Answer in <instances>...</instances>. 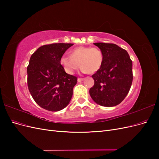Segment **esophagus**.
I'll return each instance as SVG.
<instances>
[{
  "instance_id": "obj_1",
  "label": "esophagus",
  "mask_w": 159,
  "mask_h": 159,
  "mask_svg": "<svg viewBox=\"0 0 159 159\" xmlns=\"http://www.w3.org/2000/svg\"><path fill=\"white\" fill-rule=\"evenodd\" d=\"M84 80V78H78V82H81V81H82Z\"/></svg>"
}]
</instances>
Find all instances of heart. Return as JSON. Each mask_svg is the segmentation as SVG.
<instances>
[{
    "mask_svg": "<svg viewBox=\"0 0 159 159\" xmlns=\"http://www.w3.org/2000/svg\"><path fill=\"white\" fill-rule=\"evenodd\" d=\"M103 54L98 48L79 46L71 52V56L63 55L60 63L64 70L68 74H73L78 70L80 64L84 73L95 74L102 68Z\"/></svg>",
    "mask_w": 159,
    "mask_h": 159,
    "instance_id": "1",
    "label": "heart"
}]
</instances>
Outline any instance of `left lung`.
Returning a JSON list of instances; mask_svg holds the SVG:
<instances>
[{"label": "left lung", "instance_id": "obj_1", "mask_svg": "<svg viewBox=\"0 0 159 159\" xmlns=\"http://www.w3.org/2000/svg\"><path fill=\"white\" fill-rule=\"evenodd\" d=\"M103 54L102 68L91 77V98L102 106L113 107L125 98L133 81V63L127 52L109 43H94Z\"/></svg>", "mask_w": 159, "mask_h": 159}]
</instances>
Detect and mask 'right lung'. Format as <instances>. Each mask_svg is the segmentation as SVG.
<instances>
[{"label": "right lung", "mask_w": 159, "mask_h": 159, "mask_svg": "<svg viewBox=\"0 0 159 159\" xmlns=\"http://www.w3.org/2000/svg\"><path fill=\"white\" fill-rule=\"evenodd\" d=\"M73 44L56 43L40 47L30 57L27 67L28 87L42 108L58 111L70 103L77 77L66 73L60 59Z\"/></svg>", "instance_id": "add662e5"}]
</instances>
